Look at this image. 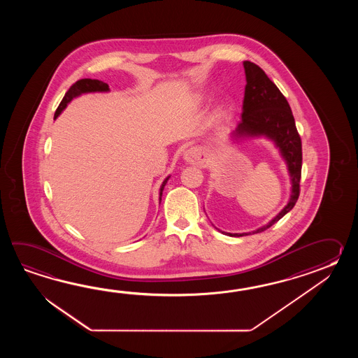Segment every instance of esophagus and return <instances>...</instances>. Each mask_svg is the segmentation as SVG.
<instances>
[{
    "mask_svg": "<svg viewBox=\"0 0 358 358\" xmlns=\"http://www.w3.org/2000/svg\"><path fill=\"white\" fill-rule=\"evenodd\" d=\"M182 157L185 162L192 164V165H203L207 160V156L203 152V150H201L198 147H190L189 150H187L184 152Z\"/></svg>",
    "mask_w": 358,
    "mask_h": 358,
    "instance_id": "esophagus-1",
    "label": "esophagus"
}]
</instances>
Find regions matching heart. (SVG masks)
<instances>
[{"label":"heart","mask_w":358,"mask_h":358,"mask_svg":"<svg viewBox=\"0 0 358 358\" xmlns=\"http://www.w3.org/2000/svg\"><path fill=\"white\" fill-rule=\"evenodd\" d=\"M217 117H219V115H216V119H217Z\"/></svg>","instance_id":"heart-1"}]
</instances>
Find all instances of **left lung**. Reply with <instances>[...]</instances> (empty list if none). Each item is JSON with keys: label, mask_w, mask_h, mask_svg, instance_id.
<instances>
[{"label": "left lung", "mask_w": 358, "mask_h": 358, "mask_svg": "<svg viewBox=\"0 0 358 358\" xmlns=\"http://www.w3.org/2000/svg\"><path fill=\"white\" fill-rule=\"evenodd\" d=\"M245 88H244L242 122L231 131L230 141L236 143L244 138H266L274 143L288 169L290 178V196L287 205L274 219L264 227L250 233H227L230 236H250L261 233L274 225L285 213L294 207L299 196V182L302 169V143L298 134L289 103L262 69L251 61H244Z\"/></svg>", "instance_id": "1"}]
</instances>
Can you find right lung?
I'll return each instance as SVG.
<instances>
[{"instance_id":"add662e5","label":"right lung","mask_w":358,"mask_h":358,"mask_svg":"<svg viewBox=\"0 0 358 358\" xmlns=\"http://www.w3.org/2000/svg\"><path fill=\"white\" fill-rule=\"evenodd\" d=\"M94 92H110L108 84L103 83V82L97 80V79H80V80H78L76 84H73V85L69 88V91L65 93L64 99H62L60 105L57 107V110H56V113H55V120L59 117V115L66 108V106H68L69 103H70L73 99L79 97V96H82L84 93H94ZM169 178H170V176H169L168 178H165V180L161 184L160 197H159L160 202L161 197H162V190L165 188Z\"/></svg>"}]
</instances>
